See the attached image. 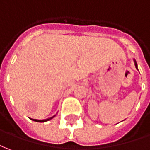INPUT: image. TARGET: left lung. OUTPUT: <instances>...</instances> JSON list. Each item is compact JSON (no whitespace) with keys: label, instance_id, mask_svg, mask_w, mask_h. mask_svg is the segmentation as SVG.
<instances>
[{"label":"left lung","instance_id":"obj_1","mask_svg":"<svg viewBox=\"0 0 150 150\" xmlns=\"http://www.w3.org/2000/svg\"><path fill=\"white\" fill-rule=\"evenodd\" d=\"M134 62H135V66H136V69H137V64H136V61L135 60V59H134Z\"/></svg>","mask_w":150,"mask_h":150}]
</instances>
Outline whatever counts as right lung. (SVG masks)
Segmentation results:
<instances>
[{"label": "right lung", "instance_id": "add662e5", "mask_svg": "<svg viewBox=\"0 0 150 150\" xmlns=\"http://www.w3.org/2000/svg\"><path fill=\"white\" fill-rule=\"evenodd\" d=\"M54 116H55V115H54ZM54 116L51 117H50V118H47V119H44V120H38V119H32V118H31V119H32V120H33V121H34V122H47V121H49V120H50V119H52V118H53V117Z\"/></svg>", "mask_w": 150, "mask_h": 150}]
</instances>
